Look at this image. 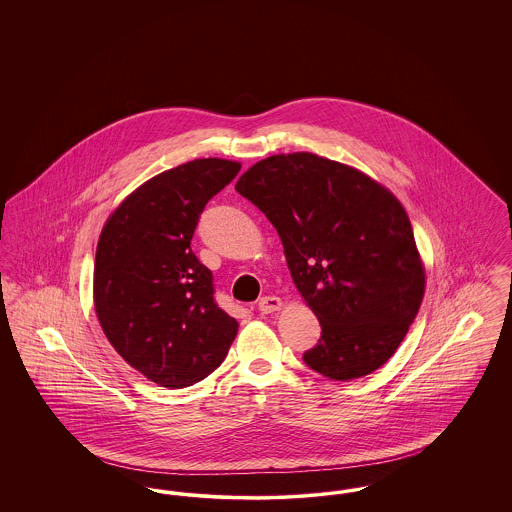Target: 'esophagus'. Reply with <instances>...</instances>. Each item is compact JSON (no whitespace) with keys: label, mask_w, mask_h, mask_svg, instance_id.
Masks as SVG:
<instances>
[{"label":"esophagus","mask_w":512,"mask_h":512,"mask_svg":"<svg viewBox=\"0 0 512 512\" xmlns=\"http://www.w3.org/2000/svg\"><path fill=\"white\" fill-rule=\"evenodd\" d=\"M280 307H282V301H280V297H276V295H265V297H261L259 303H257V309H259L263 315L274 313V311H278Z\"/></svg>","instance_id":"1"}]
</instances>
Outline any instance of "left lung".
<instances>
[{"label": "left lung", "mask_w": 512, "mask_h": 512, "mask_svg": "<svg viewBox=\"0 0 512 512\" xmlns=\"http://www.w3.org/2000/svg\"><path fill=\"white\" fill-rule=\"evenodd\" d=\"M236 192L276 228L293 284L320 322L305 365L341 382L384 365L424 297V268L397 197L313 153L259 161Z\"/></svg>", "instance_id": "left-lung-1"}]
</instances>
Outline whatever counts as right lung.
I'll return each instance as SVG.
<instances>
[{
  "label": "right lung",
  "instance_id": "right-lung-1",
  "mask_svg": "<svg viewBox=\"0 0 512 512\" xmlns=\"http://www.w3.org/2000/svg\"><path fill=\"white\" fill-rule=\"evenodd\" d=\"M240 169L211 157L161 172L128 195L101 230L99 324L122 359L163 388L207 378L236 338L238 322L217 305L213 272L190 244L207 201Z\"/></svg>",
  "mask_w": 512,
  "mask_h": 512
}]
</instances>
